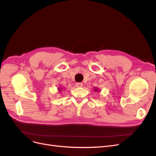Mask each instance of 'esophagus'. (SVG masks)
Segmentation results:
<instances>
[{
	"mask_svg": "<svg viewBox=\"0 0 156 156\" xmlns=\"http://www.w3.org/2000/svg\"><path fill=\"white\" fill-rule=\"evenodd\" d=\"M75 86L77 87H82L83 86V84L82 83H77L75 84Z\"/></svg>",
	"mask_w": 156,
	"mask_h": 156,
	"instance_id": "1",
	"label": "esophagus"
}]
</instances>
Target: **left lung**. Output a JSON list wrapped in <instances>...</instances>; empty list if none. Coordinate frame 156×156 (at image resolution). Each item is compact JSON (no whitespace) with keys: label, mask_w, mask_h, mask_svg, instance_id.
<instances>
[{"label":"left lung","mask_w":156,"mask_h":156,"mask_svg":"<svg viewBox=\"0 0 156 156\" xmlns=\"http://www.w3.org/2000/svg\"><path fill=\"white\" fill-rule=\"evenodd\" d=\"M96 90V91H97V89H96V90Z\"/></svg>","instance_id":"left-lung-1"}]
</instances>
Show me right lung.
Returning a JSON list of instances; mask_svg holds the SVG:
<instances>
[{
    "mask_svg": "<svg viewBox=\"0 0 156 156\" xmlns=\"http://www.w3.org/2000/svg\"><path fill=\"white\" fill-rule=\"evenodd\" d=\"M59 91H60V90H59Z\"/></svg>",
    "mask_w": 156,
    "mask_h": 156,
    "instance_id": "obj_1",
    "label": "right lung"
}]
</instances>
